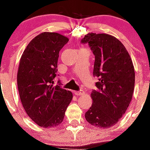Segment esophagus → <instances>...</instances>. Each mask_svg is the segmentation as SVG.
<instances>
[{"label": "esophagus", "instance_id": "esophagus-1", "mask_svg": "<svg viewBox=\"0 0 150 150\" xmlns=\"http://www.w3.org/2000/svg\"><path fill=\"white\" fill-rule=\"evenodd\" d=\"M74 94H75V96H81L85 94L83 91H74Z\"/></svg>", "mask_w": 150, "mask_h": 150}]
</instances>
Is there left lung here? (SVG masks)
Instances as JSON below:
<instances>
[{"label":"left lung","mask_w":150,"mask_h":150,"mask_svg":"<svg viewBox=\"0 0 150 150\" xmlns=\"http://www.w3.org/2000/svg\"><path fill=\"white\" fill-rule=\"evenodd\" d=\"M82 42L88 43L95 56L93 75L99 78L85 118L94 127L110 128L122 117L131 102L135 85L133 62L124 45L114 36L88 33Z\"/></svg>","instance_id":"8db88e82"}]
</instances>
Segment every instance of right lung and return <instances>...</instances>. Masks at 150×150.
I'll return each instance as SVG.
<instances>
[{"mask_svg": "<svg viewBox=\"0 0 150 150\" xmlns=\"http://www.w3.org/2000/svg\"><path fill=\"white\" fill-rule=\"evenodd\" d=\"M69 39L56 32H43L29 42L20 58L17 87L29 117L45 128L59 125L72 100L70 91L54 85L59 51Z\"/></svg>", "mask_w": 150, "mask_h": 150, "instance_id": "1", "label": "right lung"}]
</instances>
